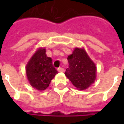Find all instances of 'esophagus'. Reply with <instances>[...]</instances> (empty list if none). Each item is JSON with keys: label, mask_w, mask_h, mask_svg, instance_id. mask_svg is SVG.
<instances>
[{"label": "esophagus", "mask_w": 124, "mask_h": 124, "mask_svg": "<svg viewBox=\"0 0 124 124\" xmlns=\"http://www.w3.org/2000/svg\"><path fill=\"white\" fill-rule=\"evenodd\" d=\"M58 71L59 72H64V68H58Z\"/></svg>", "instance_id": "esophagus-1"}]
</instances>
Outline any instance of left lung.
Instances as JSON below:
<instances>
[{
  "instance_id": "left-lung-1",
  "label": "left lung",
  "mask_w": 124,
  "mask_h": 124,
  "mask_svg": "<svg viewBox=\"0 0 124 124\" xmlns=\"http://www.w3.org/2000/svg\"><path fill=\"white\" fill-rule=\"evenodd\" d=\"M69 66L65 75L78 90H84L94 82L96 66L84 48H76L68 56Z\"/></svg>"
}]
</instances>
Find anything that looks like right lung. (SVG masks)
<instances>
[{"mask_svg":"<svg viewBox=\"0 0 124 124\" xmlns=\"http://www.w3.org/2000/svg\"><path fill=\"white\" fill-rule=\"evenodd\" d=\"M29 83L34 88L44 90L49 86L58 71L53 66L52 58L46 54V49L39 48L34 54L26 66Z\"/></svg>","mask_w":124,"mask_h":124,"instance_id":"add662e5","label":"right lung"}]
</instances>
